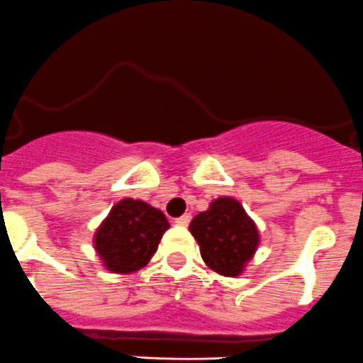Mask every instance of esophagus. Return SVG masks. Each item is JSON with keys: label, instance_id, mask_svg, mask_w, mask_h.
<instances>
[{"label": "esophagus", "instance_id": "1", "mask_svg": "<svg viewBox=\"0 0 363 363\" xmlns=\"http://www.w3.org/2000/svg\"><path fill=\"white\" fill-rule=\"evenodd\" d=\"M174 223L178 224V226H189V223H191V216H189V213H185V216L178 217V219H176Z\"/></svg>", "mask_w": 363, "mask_h": 363}]
</instances>
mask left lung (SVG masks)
Instances as JSON below:
<instances>
[{
  "mask_svg": "<svg viewBox=\"0 0 363 363\" xmlns=\"http://www.w3.org/2000/svg\"><path fill=\"white\" fill-rule=\"evenodd\" d=\"M189 230L199 244L203 262L213 272L230 278L242 274L260 244L255 220L230 196L213 199L208 210L191 220Z\"/></svg>",
  "mask_w": 363,
  "mask_h": 363,
  "instance_id": "8db88e82",
  "label": "left lung"
}]
</instances>
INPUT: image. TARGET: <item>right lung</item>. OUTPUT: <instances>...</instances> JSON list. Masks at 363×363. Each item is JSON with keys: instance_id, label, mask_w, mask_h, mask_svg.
<instances>
[{"instance_id": "1", "label": "right lung", "mask_w": 363, "mask_h": 363, "mask_svg": "<svg viewBox=\"0 0 363 363\" xmlns=\"http://www.w3.org/2000/svg\"><path fill=\"white\" fill-rule=\"evenodd\" d=\"M169 230L162 210L140 199L124 198L112 206L94 233V250L101 265L116 274H132L146 267Z\"/></svg>"}]
</instances>
